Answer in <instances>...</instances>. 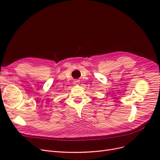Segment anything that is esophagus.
<instances>
[{"label":"esophagus","instance_id":"obj_1","mask_svg":"<svg viewBox=\"0 0 160 160\" xmlns=\"http://www.w3.org/2000/svg\"><path fill=\"white\" fill-rule=\"evenodd\" d=\"M74 83H75V84H78L79 82V80H75L74 81Z\"/></svg>","mask_w":160,"mask_h":160}]
</instances>
